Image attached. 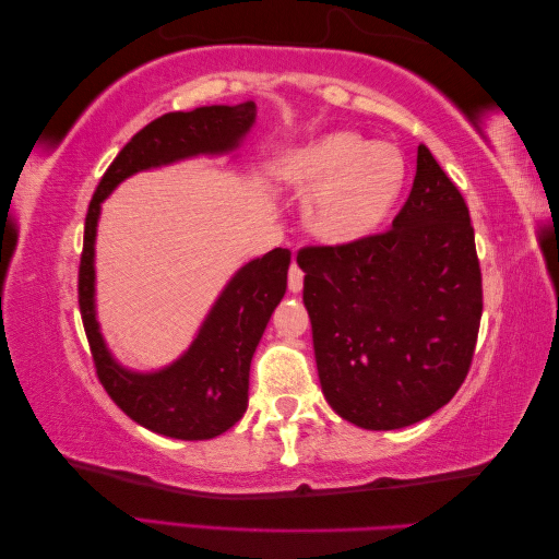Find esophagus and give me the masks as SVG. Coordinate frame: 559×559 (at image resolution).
Returning a JSON list of instances; mask_svg holds the SVG:
<instances>
[{
    "label": "esophagus",
    "instance_id": "1",
    "mask_svg": "<svg viewBox=\"0 0 559 559\" xmlns=\"http://www.w3.org/2000/svg\"><path fill=\"white\" fill-rule=\"evenodd\" d=\"M289 289L292 292H301L304 289V272H301V267L296 265V263H292V267H289Z\"/></svg>",
    "mask_w": 559,
    "mask_h": 559
}]
</instances>
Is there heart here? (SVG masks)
<instances>
[{
  "mask_svg": "<svg viewBox=\"0 0 559 559\" xmlns=\"http://www.w3.org/2000/svg\"><path fill=\"white\" fill-rule=\"evenodd\" d=\"M284 176L313 192L309 229L323 241L345 243L371 234L391 212L405 183V158L389 142L335 132L296 152Z\"/></svg>",
  "mask_w": 559,
  "mask_h": 559,
  "instance_id": "1",
  "label": "heart"
}]
</instances>
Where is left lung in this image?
Listing matches in <instances>:
<instances>
[{
	"mask_svg": "<svg viewBox=\"0 0 559 559\" xmlns=\"http://www.w3.org/2000/svg\"><path fill=\"white\" fill-rule=\"evenodd\" d=\"M296 263L318 379L340 417L401 429L451 401L475 355L483 275L468 204L425 144L391 229L306 246Z\"/></svg>",
	"mask_w": 559,
	"mask_h": 559,
	"instance_id": "8db88e82",
	"label": "left lung"
}]
</instances>
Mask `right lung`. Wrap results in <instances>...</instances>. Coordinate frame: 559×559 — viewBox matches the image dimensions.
I'll return each instance as SVG.
<instances>
[{
	"label": "right lung",
	"mask_w": 559,
	"mask_h": 559,
	"mask_svg": "<svg viewBox=\"0 0 559 559\" xmlns=\"http://www.w3.org/2000/svg\"><path fill=\"white\" fill-rule=\"evenodd\" d=\"M255 122V104L204 106L190 112H166L122 146L91 198L79 263V311L88 337L100 385L136 425L170 439H214L231 429L248 407L250 359L265 333L275 306L287 292L292 253L275 248L250 260L226 284L202 323L190 349L170 367L154 373L122 369L100 337L94 306L96 224L112 188L154 166L198 154L231 152Z\"/></svg>",
	"instance_id": "right-lung-1"
}]
</instances>
